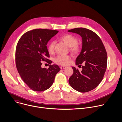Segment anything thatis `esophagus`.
I'll use <instances>...</instances> for the list:
<instances>
[{"instance_id":"esophagus-1","label":"esophagus","mask_w":122,"mask_h":122,"mask_svg":"<svg viewBox=\"0 0 122 122\" xmlns=\"http://www.w3.org/2000/svg\"><path fill=\"white\" fill-rule=\"evenodd\" d=\"M66 68V67H65V66H61V67H60V69H62V70L65 69Z\"/></svg>"}]
</instances>
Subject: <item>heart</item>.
<instances>
[{
	"instance_id": "obj_1",
	"label": "heart",
	"mask_w": 122,
	"mask_h": 122,
	"mask_svg": "<svg viewBox=\"0 0 122 122\" xmlns=\"http://www.w3.org/2000/svg\"><path fill=\"white\" fill-rule=\"evenodd\" d=\"M60 40L67 44L69 47L70 51L74 53H77L79 52L81 46L77 43L78 40L76 37L71 34H67L62 36ZM55 43L53 41H51L47 46L48 52L52 54L54 51ZM71 60V56L70 55H59L54 59V62L61 65L66 66L68 65Z\"/></svg>"
}]
</instances>
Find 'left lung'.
I'll return each mask as SVG.
<instances>
[{
  "label": "left lung",
  "mask_w": 122,
  "mask_h": 122,
  "mask_svg": "<svg viewBox=\"0 0 122 122\" xmlns=\"http://www.w3.org/2000/svg\"><path fill=\"white\" fill-rule=\"evenodd\" d=\"M68 32L77 33L82 39L81 51L76 60V65L82 66V70L72 67L74 73L69 79V84L78 92L90 91L99 85L106 71V50L99 36L91 30L80 27Z\"/></svg>",
  "instance_id": "1"
}]
</instances>
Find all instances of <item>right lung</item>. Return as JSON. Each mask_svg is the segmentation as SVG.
Returning <instances> with one entry per match:
<instances>
[{
    "mask_svg": "<svg viewBox=\"0 0 122 122\" xmlns=\"http://www.w3.org/2000/svg\"><path fill=\"white\" fill-rule=\"evenodd\" d=\"M58 31L35 29L28 31L20 39L15 49V62L21 79L31 90L42 92L53 84L60 68L57 65L42 68V61L51 64L46 45Z\"/></svg>",
    "mask_w": 122,
    "mask_h": 122,
    "instance_id": "1",
    "label": "right lung"
}]
</instances>
